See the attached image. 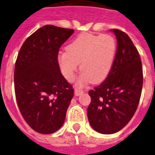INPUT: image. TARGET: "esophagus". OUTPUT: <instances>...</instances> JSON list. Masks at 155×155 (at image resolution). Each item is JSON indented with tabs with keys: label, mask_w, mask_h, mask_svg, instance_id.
<instances>
[{
	"label": "esophagus",
	"mask_w": 155,
	"mask_h": 155,
	"mask_svg": "<svg viewBox=\"0 0 155 155\" xmlns=\"http://www.w3.org/2000/svg\"><path fill=\"white\" fill-rule=\"evenodd\" d=\"M83 93V91L82 90H79V89H76L75 90V95H76V96H79V95L82 94Z\"/></svg>",
	"instance_id": "esophagus-1"
}]
</instances>
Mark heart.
I'll return each mask as SVG.
<instances>
[{"instance_id": "1", "label": "heart", "mask_w": 155, "mask_h": 155, "mask_svg": "<svg viewBox=\"0 0 155 155\" xmlns=\"http://www.w3.org/2000/svg\"><path fill=\"white\" fill-rule=\"evenodd\" d=\"M116 50V40L111 35L83 33L67 46L66 51L59 53L58 63L68 81L74 79L80 63L79 85L89 81L98 83L111 72Z\"/></svg>"}]
</instances>
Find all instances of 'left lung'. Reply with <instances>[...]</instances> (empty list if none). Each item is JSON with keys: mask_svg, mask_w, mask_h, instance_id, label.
Instances as JSON below:
<instances>
[{"mask_svg": "<svg viewBox=\"0 0 155 155\" xmlns=\"http://www.w3.org/2000/svg\"><path fill=\"white\" fill-rule=\"evenodd\" d=\"M117 50L111 72L101 85L89 91L91 102L87 116L94 130L112 134L128 124L137 108L143 87L139 52L127 34L111 29Z\"/></svg>", "mask_w": 155, "mask_h": 155, "instance_id": "8db88e82", "label": "left lung"}]
</instances>
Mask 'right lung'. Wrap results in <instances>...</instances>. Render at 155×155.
I'll return each instance as SVG.
<instances>
[{
	"label": "right lung",
	"mask_w": 155,
	"mask_h": 155,
	"mask_svg": "<svg viewBox=\"0 0 155 155\" xmlns=\"http://www.w3.org/2000/svg\"><path fill=\"white\" fill-rule=\"evenodd\" d=\"M74 29L46 25L29 36L16 59L14 82L21 115L33 130L51 134L62 126L74 94L58 63L59 48Z\"/></svg>",
	"instance_id": "obj_1"
}]
</instances>
